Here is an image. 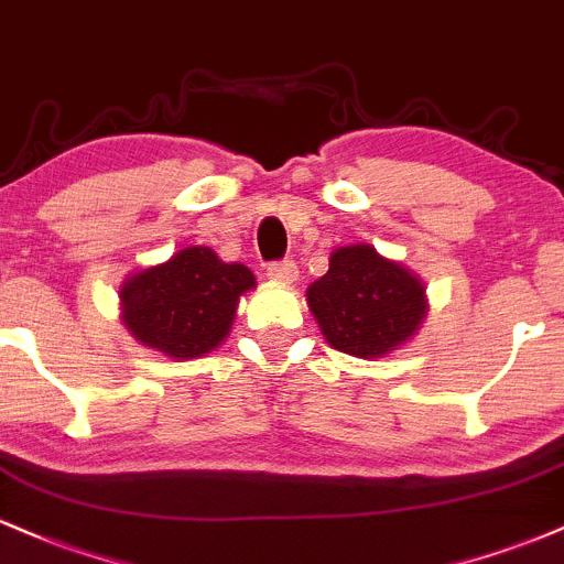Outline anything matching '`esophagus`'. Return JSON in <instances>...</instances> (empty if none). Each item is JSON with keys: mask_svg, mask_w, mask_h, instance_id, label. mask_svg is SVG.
I'll return each instance as SVG.
<instances>
[{"mask_svg": "<svg viewBox=\"0 0 564 564\" xmlns=\"http://www.w3.org/2000/svg\"><path fill=\"white\" fill-rule=\"evenodd\" d=\"M268 278L275 283H283V286H291V283H296V278H300V270H296L294 262L286 260V262L270 264Z\"/></svg>", "mask_w": 564, "mask_h": 564, "instance_id": "esophagus-1", "label": "esophagus"}]
</instances>
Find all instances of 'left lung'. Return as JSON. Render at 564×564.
Segmentation results:
<instances>
[{
    "label": "left lung",
    "instance_id": "1",
    "mask_svg": "<svg viewBox=\"0 0 564 564\" xmlns=\"http://www.w3.org/2000/svg\"><path fill=\"white\" fill-rule=\"evenodd\" d=\"M304 296L323 339L364 360L387 358L408 345L430 310L422 278L371 243L334 249L328 273L310 283Z\"/></svg>",
    "mask_w": 564,
    "mask_h": 564
}]
</instances>
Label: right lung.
Returning <instances> with one entry per match:
<instances>
[{"instance_id": "add662e5", "label": "right lung", "mask_w": 564, "mask_h": 564, "mask_svg": "<svg viewBox=\"0 0 564 564\" xmlns=\"http://www.w3.org/2000/svg\"><path fill=\"white\" fill-rule=\"evenodd\" d=\"M251 289L257 278L246 264L223 262L209 246H183L166 262L124 278L121 323L142 347L193 360L223 345Z\"/></svg>"}]
</instances>
